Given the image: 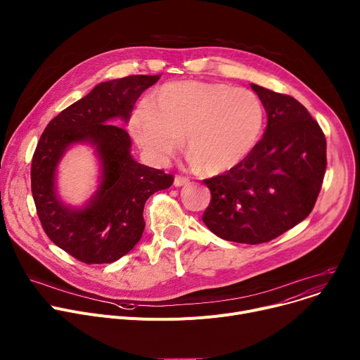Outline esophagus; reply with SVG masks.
Returning <instances> with one entry per match:
<instances>
[{"instance_id": "34e87169", "label": "esophagus", "mask_w": 360, "mask_h": 360, "mask_svg": "<svg viewBox=\"0 0 360 360\" xmlns=\"http://www.w3.org/2000/svg\"><path fill=\"white\" fill-rule=\"evenodd\" d=\"M188 184H189V179L186 176H181V175L175 176V181H174L175 186H184V185H188Z\"/></svg>"}]
</instances>
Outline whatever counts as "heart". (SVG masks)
Instances as JSON below:
<instances>
[{
    "label": "heart",
    "instance_id": "b5f03b06",
    "mask_svg": "<svg viewBox=\"0 0 360 360\" xmlns=\"http://www.w3.org/2000/svg\"><path fill=\"white\" fill-rule=\"evenodd\" d=\"M265 111L257 95L226 84L182 81L159 88L130 118L137 145L163 163L181 146L207 174L240 165L256 148Z\"/></svg>",
    "mask_w": 360,
    "mask_h": 360
}]
</instances>
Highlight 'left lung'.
I'll use <instances>...</instances> for the list:
<instances>
[{
    "label": "left lung",
    "mask_w": 360,
    "mask_h": 360,
    "mask_svg": "<svg viewBox=\"0 0 360 360\" xmlns=\"http://www.w3.org/2000/svg\"><path fill=\"white\" fill-rule=\"evenodd\" d=\"M252 89L268 115L265 134L240 165L204 179L211 201L202 221L224 240L259 245L308 217L327 158L324 133L301 103L256 84Z\"/></svg>",
    "instance_id": "1"
}]
</instances>
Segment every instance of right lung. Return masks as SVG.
<instances>
[{"label": "right lung", "instance_id": "1", "mask_svg": "<svg viewBox=\"0 0 360 360\" xmlns=\"http://www.w3.org/2000/svg\"><path fill=\"white\" fill-rule=\"evenodd\" d=\"M160 75H131L101 82L46 126L32 159V194L47 237L75 259L111 263L127 255L145 230L143 208L174 175L137 163L129 133L114 118L130 120L141 92ZM74 142H89L102 162V184L82 209L65 206L56 194V167Z\"/></svg>", "mask_w": 360, "mask_h": 360}]
</instances>
